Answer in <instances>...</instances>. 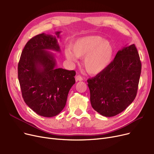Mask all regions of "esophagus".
<instances>
[{
  "label": "esophagus",
  "mask_w": 154,
  "mask_h": 154,
  "mask_svg": "<svg viewBox=\"0 0 154 154\" xmlns=\"http://www.w3.org/2000/svg\"><path fill=\"white\" fill-rule=\"evenodd\" d=\"M75 80H76V81H82L83 77L82 76H80V75H77L75 77Z\"/></svg>",
  "instance_id": "1"
}]
</instances>
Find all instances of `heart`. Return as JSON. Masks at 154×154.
<instances>
[{
	"label": "heart",
	"instance_id": "1",
	"mask_svg": "<svg viewBox=\"0 0 154 154\" xmlns=\"http://www.w3.org/2000/svg\"><path fill=\"white\" fill-rule=\"evenodd\" d=\"M71 49L66 48V59L72 62L77 57L84 58L83 65L88 74L97 75L103 72L112 62L114 47L108 40L97 35H89L77 39L72 44Z\"/></svg>",
	"mask_w": 154,
	"mask_h": 154
}]
</instances>
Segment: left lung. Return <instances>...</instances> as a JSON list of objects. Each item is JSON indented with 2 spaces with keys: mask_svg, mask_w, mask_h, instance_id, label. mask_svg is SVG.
<instances>
[{
  "mask_svg": "<svg viewBox=\"0 0 154 154\" xmlns=\"http://www.w3.org/2000/svg\"><path fill=\"white\" fill-rule=\"evenodd\" d=\"M141 68L134 44L119 51L106 69L87 80L92 108L105 117L124 111L137 95Z\"/></svg>",
  "mask_w": 154,
  "mask_h": 154,
  "instance_id": "8db88e82",
  "label": "left lung"
}]
</instances>
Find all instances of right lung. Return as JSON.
Returning a JSON list of instances; mask_svg holds the SVG:
<instances>
[{"mask_svg":"<svg viewBox=\"0 0 154 154\" xmlns=\"http://www.w3.org/2000/svg\"><path fill=\"white\" fill-rule=\"evenodd\" d=\"M55 36L44 33L30 39L22 52L18 79L22 97L36 114L45 117L58 115L66 106L69 92L75 83L74 70L56 67L54 54L60 52Z\"/></svg>","mask_w":154,"mask_h":154,"instance_id":"1","label":"right lung"}]
</instances>
